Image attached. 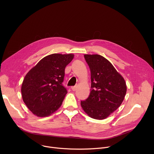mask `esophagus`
I'll use <instances>...</instances> for the list:
<instances>
[{
  "label": "esophagus",
  "mask_w": 154,
  "mask_h": 154,
  "mask_svg": "<svg viewBox=\"0 0 154 154\" xmlns=\"http://www.w3.org/2000/svg\"><path fill=\"white\" fill-rule=\"evenodd\" d=\"M71 90L72 91H75L77 90V86H72L71 87Z\"/></svg>",
  "instance_id": "34e87169"
}]
</instances>
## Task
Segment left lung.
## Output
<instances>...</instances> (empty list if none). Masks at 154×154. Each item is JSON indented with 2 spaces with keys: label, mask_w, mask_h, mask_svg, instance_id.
Returning a JSON list of instances; mask_svg holds the SVG:
<instances>
[{
  "label": "left lung",
  "mask_w": 154,
  "mask_h": 154,
  "mask_svg": "<svg viewBox=\"0 0 154 154\" xmlns=\"http://www.w3.org/2000/svg\"><path fill=\"white\" fill-rule=\"evenodd\" d=\"M91 71V92L80 105L96 119H104L121 105L127 91L124 78L112 64L100 55H85Z\"/></svg>",
  "instance_id": "1"
}]
</instances>
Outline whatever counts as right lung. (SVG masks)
Segmentation results:
<instances>
[{"label":"right lung","mask_w":154,"mask_h":154,"mask_svg":"<svg viewBox=\"0 0 154 154\" xmlns=\"http://www.w3.org/2000/svg\"><path fill=\"white\" fill-rule=\"evenodd\" d=\"M72 54H54L41 59L26 74L21 87L23 101L38 117L50 116L60 107L68 91L62 83Z\"/></svg>","instance_id":"obj_1"}]
</instances>
